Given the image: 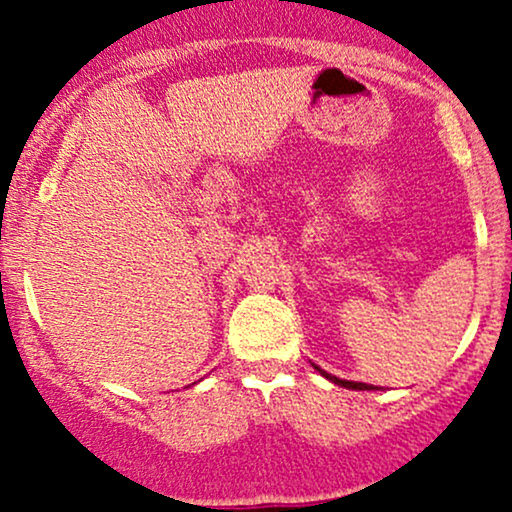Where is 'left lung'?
<instances>
[{
	"label": "left lung",
	"mask_w": 512,
	"mask_h": 512,
	"mask_svg": "<svg viewBox=\"0 0 512 512\" xmlns=\"http://www.w3.org/2000/svg\"><path fill=\"white\" fill-rule=\"evenodd\" d=\"M314 370H317L321 377H326V380H329V382L338 384V387L355 389V392H377V387H375V384H365V382H350V380H341V377H336V375H329V372H326V370H321L319 365H314Z\"/></svg>",
	"instance_id": "8db88e82"
}]
</instances>
